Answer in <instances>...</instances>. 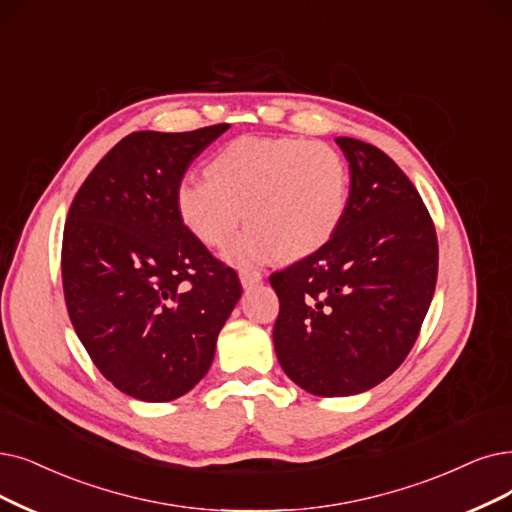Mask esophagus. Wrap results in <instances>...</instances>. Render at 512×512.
Instances as JSON below:
<instances>
[{"label":"esophagus","mask_w":512,"mask_h":512,"mask_svg":"<svg viewBox=\"0 0 512 512\" xmlns=\"http://www.w3.org/2000/svg\"><path fill=\"white\" fill-rule=\"evenodd\" d=\"M239 279H241L243 288H252V285L260 283L262 275H260V271H254V269H241L239 271Z\"/></svg>","instance_id":"34e87169"}]
</instances>
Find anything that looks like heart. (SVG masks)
I'll return each mask as SVG.
<instances>
[{"label": "heart", "mask_w": 512, "mask_h": 512, "mask_svg": "<svg viewBox=\"0 0 512 512\" xmlns=\"http://www.w3.org/2000/svg\"><path fill=\"white\" fill-rule=\"evenodd\" d=\"M206 174L180 182L176 212L208 248L227 243L243 216L252 220L229 248L239 264L313 254L334 235L349 201V166L319 140L241 136L210 159Z\"/></svg>", "instance_id": "heart-1"}]
</instances>
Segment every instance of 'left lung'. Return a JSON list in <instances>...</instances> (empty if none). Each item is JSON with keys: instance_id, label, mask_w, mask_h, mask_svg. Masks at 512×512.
Masks as SVG:
<instances>
[{"instance_id": "1", "label": "left lung", "mask_w": 512, "mask_h": 512, "mask_svg": "<svg viewBox=\"0 0 512 512\" xmlns=\"http://www.w3.org/2000/svg\"><path fill=\"white\" fill-rule=\"evenodd\" d=\"M351 191L334 235L269 277L279 298L277 359L319 397L367 391L405 361L431 306L439 243L420 193L397 163L357 138H336Z\"/></svg>"}]
</instances>
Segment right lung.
I'll use <instances>...</instances> for the list:
<instances>
[{"label":"right lung","mask_w":512,"mask_h":512,"mask_svg":"<svg viewBox=\"0 0 512 512\" xmlns=\"http://www.w3.org/2000/svg\"><path fill=\"white\" fill-rule=\"evenodd\" d=\"M229 130L132 132L98 161L65 222L63 290L75 334L121 393L178 399L210 370L241 296L235 269L182 224L176 189Z\"/></svg>","instance_id":"obj_1"}]
</instances>
